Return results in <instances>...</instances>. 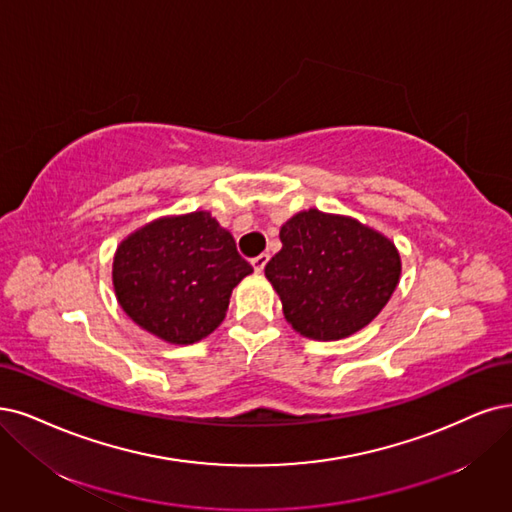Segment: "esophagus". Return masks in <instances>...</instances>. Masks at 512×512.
<instances>
[{
    "mask_svg": "<svg viewBox=\"0 0 512 512\" xmlns=\"http://www.w3.org/2000/svg\"><path fill=\"white\" fill-rule=\"evenodd\" d=\"M270 261V255L268 253H261V255H257V257H253V268H255V272H263V268H266V263Z\"/></svg>",
    "mask_w": 512,
    "mask_h": 512,
    "instance_id": "obj_1",
    "label": "esophagus"
}]
</instances>
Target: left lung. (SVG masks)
<instances>
[{
	"label": "left lung",
	"instance_id": "8db88e82",
	"mask_svg": "<svg viewBox=\"0 0 512 512\" xmlns=\"http://www.w3.org/2000/svg\"><path fill=\"white\" fill-rule=\"evenodd\" d=\"M280 242L266 276L289 325L318 342L361 331L399 285V251L354 219L310 208L280 227Z\"/></svg>",
	"mask_w": 512,
	"mask_h": 512
}]
</instances>
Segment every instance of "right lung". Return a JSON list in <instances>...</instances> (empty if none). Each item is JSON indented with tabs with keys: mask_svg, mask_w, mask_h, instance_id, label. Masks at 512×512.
I'll return each mask as SVG.
<instances>
[{
	"mask_svg": "<svg viewBox=\"0 0 512 512\" xmlns=\"http://www.w3.org/2000/svg\"><path fill=\"white\" fill-rule=\"evenodd\" d=\"M251 272L232 234L198 211L126 238L113 259V287L139 327L170 344H194L219 327L232 289Z\"/></svg>",
	"mask_w": 512,
	"mask_h": 512,
	"instance_id": "add662e5",
	"label": "right lung"
}]
</instances>
